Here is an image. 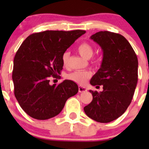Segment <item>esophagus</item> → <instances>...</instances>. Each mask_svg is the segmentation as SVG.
Returning <instances> with one entry per match:
<instances>
[{
  "label": "esophagus",
  "mask_w": 149,
  "mask_h": 149,
  "mask_svg": "<svg viewBox=\"0 0 149 149\" xmlns=\"http://www.w3.org/2000/svg\"><path fill=\"white\" fill-rule=\"evenodd\" d=\"M87 91V89L85 88V87H83L82 86H81V85H79V92L80 93H82V92H85V91Z\"/></svg>",
  "instance_id": "esophagus-1"
}]
</instances>
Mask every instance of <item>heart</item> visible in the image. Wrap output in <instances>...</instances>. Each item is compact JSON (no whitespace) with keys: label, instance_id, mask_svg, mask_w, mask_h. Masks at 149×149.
Wrapping results in <instances>:
<instances>
[{"label":"heart","instance_id":"obj_1","mask_svg":"<svg viewBox=\"0 0 149 149\" xmlns=\"http://www.w3.org/2000/svg\"><path fill=\"white\" fill-rule=\"evenodd\" d=\"M78 52L83 58L85 59H90L94 53V48L93 45L88 42H83L79 45L77 48ZM70 60V52H65L62 56V64L64 66H67ZM92 63L93 64H98V59H94ZM91 74L87 70H78L70 73L68 75L67 78L69 80L74 81L79 85H84L87 81L91 78Z\"/></svg>","mask_w":149,"mask_h":149}]
</instances>
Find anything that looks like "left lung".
<instances>
[{"label": "left lung", "mask_w": 149, "mask_h": 149, "mask_svg": "<svg viewBox=\"0 0 149 149\" xmlns=\"http://www.w3.org/2000/svg\"><path fill=\"white\" fill-rule=\"evenodd\" d=\"M90 38L103 51L101 67L90 83L99 87L102 85L103 91L89 90L93 100L84 111L95 121L109 123L123 115L131 103L138 82V58L121 34L100 31Z\"/></svg>", "instance_id": "obj_1"}]
</instances>
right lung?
Here are the masks:
<instances>
[{"mask_svg": "<svg viewBox=\"0 0 149 149\" xmlns=\"http://www.w3.org/2000/svg\"><path fill=\"white\" fill-rule=\"evenodd\" d=\"M85 30H46L30 34L16 52L12 79L14 94L24 112L34 119L46 120L58 115L78 85L65 80L50 85L63 68L62 56Z\"/></svg>", "mask_w": 149, "mask_h": 149, "instance_id": "add662e5", "label": "right lung"}]
</instances>
